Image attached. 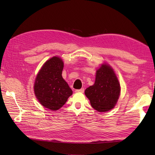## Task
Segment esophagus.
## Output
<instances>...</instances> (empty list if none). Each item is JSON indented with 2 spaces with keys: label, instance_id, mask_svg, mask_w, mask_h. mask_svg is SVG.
Here are the masks:
<instances>
[{
  "label": "esophagus",
  "instance_id": "esophagus-1",
  "mask_svg": "<svg viewBox=\"0 0 155 155\" xmlns=\"http://www.w3.org/2000/svg\"><path fill=\"white\" fill-rule=\"evenodd\" d=\"M84 88H81V89H77V90H75L76 93H84Z\"/></svg>",
  "mask_w": 155,
  "mask_h": 155
}]
</instances>
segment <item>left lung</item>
<instances>
[{"label":"left lung","mask_w":155,"mask_h":155,"mask_svg":"<svg viewBox=\"0 0 155 155\" xmlns=\"http://www.w3.org/2000/svg\"><path fill=\"white\" fill-rule=\"evenodd\" d=\"M120 91V83L113 70L104 64L97 71L94 84L88 87L84 93L92 107L98 112H106L114 108Z\"/></svg>","instance_id":"8db88e82"}]
</instances>
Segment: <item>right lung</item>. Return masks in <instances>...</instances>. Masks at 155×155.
<instances>
[{"label":"right lung","instance_id":"add662e5","mask_svg":"<svg viewBox=\"0 0 155 155\" xmlns=\"http://www.w3.org/2000/svg\"><path fill=\"white\" fill-rule=\"evenodd\" d=\"M64 63L60 58L54 57L45 62L36 78L35 93L45 108L57 110L66 103L72 94L62 77Z\"/></svg>","mask_w":155,"mask_h":155}]
</instances>
